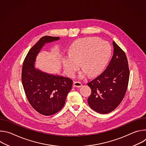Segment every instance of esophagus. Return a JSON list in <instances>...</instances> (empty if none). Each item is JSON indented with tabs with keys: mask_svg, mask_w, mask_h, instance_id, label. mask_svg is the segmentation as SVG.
Listing matches in <instances>:
<instances>
[{
	"mask_svg": "<svg viewBox=\"0 0 146 146\" xmlns=\"http://www.w3.org/2000/svg\"><path fill=\"white\" fill-rule=\"evenodd\" d=\"M81 86H82V84H81V83L80 82L74 81V82H73V87L79 88V87H81Z\"/></svg>",
	"mask_w": 146,
	"mask_h": 146,
	"instance_id": "esophagus-1",
	"label": "esophagus"
}]
</instances>
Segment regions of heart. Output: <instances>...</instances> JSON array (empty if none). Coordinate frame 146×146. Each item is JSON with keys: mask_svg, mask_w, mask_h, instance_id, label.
<instances>
[{"mask_svg": "<svg viewBox=\"0 0 146 146\" xmlns=\"http://www.w3.org/2000/svg\"><path fill=\"white\" fill-rule=\"evenodd\" d=\"M111 52L110 44L97 37L79 40L71 47L69 56L62 59V65L66 74L72 76L79 66L82 68L81 77L87 73L90 76L100 73L105 68Z\"/></svg>", "mask_w": 146, "mask_h": 146, "instance_id": "obj_1", "label": "heart"}]
</instances>
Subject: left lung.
Segmentation results:
<instances>
[{
    "label": "left lung",
    "instance_id": "1",
    "mask_svg": "<svg viewBox=\"0 0 146 146\" xmlns=\"http://www.w3.org/2000/svg\"><path fill=\"white\" fill-rule=\"evenodd\" d=\"M114 54L106 69L88 83L91 89L88 98L90 107L100 114H108L117 108L125 95L129 78L127 56L113 42Z\"/></svg>",
    "mask_w": 146,
    "mask_h": 146
}]
</instances>
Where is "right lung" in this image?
<instances>
[{
	"label": "right lung",
	"instance_id": "right-lung-1",
	"mask_svg": "<svg viewBox=\"0 0 146 146\" xmlns=\"http://www.w3.org/2000/svg\"><path fill=\"white\" fill-rule=\"evenodd\" d=\"M59 39L48 36L41 37L30 49L23 63L21 80L27 98L33 108L44 115L54 114L62 109L73 84L69 78L35 68L36 56L43 47Z\"/></svg>",
	"mask_w": 146,
	"mask_h": 146
}]
</instances>
